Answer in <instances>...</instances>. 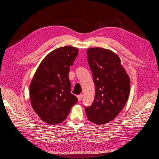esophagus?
Instances as JSON below:
<instances>
[{"mask_svg":"<svg viewBox=\"0 0 159 159\" xmlns=\"http://www.w3.org/2000/svg\"><path fill=\"white\" fill-rule=\"evenodd\" d=\"M77 98H78L79 101H81V100H82V98H83V96H82L81 94L78 95V96H77Z\"/></svg>","mask_w":159,"mask_h":159,"instance_id":"obj_1","label":"esophagus"}]
</instances>
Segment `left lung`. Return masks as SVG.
<instances>
[{"label": "left lung", "instance_id": "left-lung-1", "mask_svg": "<svg viewBox=\"0 0 159 159\" xmlns=\"http://www.w3.org/2000/svg\"><path fill=\"white\" fill-rule=\"evenodd\" d=\"M96 95L90 106L85 107L88 119L96 125L113 120L124 108L130 91V80L120 57L102 48L87 50Z\"/></svg>", "mask_w": 159, "mask_h": 159}]
</instances>
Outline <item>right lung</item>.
Segmentation results:
<instances>
[{
    "mask_svg": "<svg viewBox=\"0 0 159 159\" xmlns=\"http://www.w3.org/2000/svg\"><path fill=\"white\" fill-rule=\"evenodd\" d=\"M79 50L66 46L51 52L39 65L29 87L31 105L40 118L50 125H56L67 118L78 102L70 93V66Z\"/></svg>",
    "mask_w": 159,
    "mask_h": 159,
    "instance_id": "1",
    "label": "right lung"
}]
</instances>
